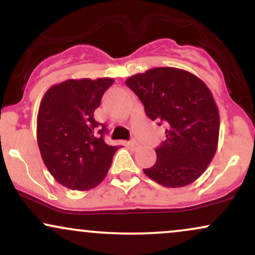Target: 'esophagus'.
Returning a JSON list of instances; mask_svg holds the SVG:
<instances>
[{
  "mask_svg": "<svg viewBox=\"0 0 255 255\" xmlns=\"http://www.w3.org/2000/svg\"><path fill=\"white\" fill-rule=\"evenodd\" d=\"M128 146H129L131 150H136V148L139 147V142H137L136 140H130V141L128 142Z\"/></svg>",
  "mask_w": 255,
  "mask_h": 255,
  "instance_id": "1",
  "label": "esophagus"
}]
</instances>
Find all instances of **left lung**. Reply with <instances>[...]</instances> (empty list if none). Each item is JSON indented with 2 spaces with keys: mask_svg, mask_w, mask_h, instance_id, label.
Listing matches in <instances>:
<instances>
[{
  "mask_svg": "<svg viewBox=\"0 0 255 255\" xmlns=\"http://www.w3.org/2000/svg\"><path fill=\"white\" fill-rule=\"evenodd\" d=\"M126 85L152 121L166 125V139L156 148L154 165L144 169L146 176L170 188L194 182L218 146L219 113L211 91L197 75L174 67L139 73Z\"/></svg>",
  "mask_w": 255,
  "mask_h": 255,
  "instance_id": "1",
  "label": "left lung"
}]
</instances>
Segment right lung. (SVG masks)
Listing matches in <instances>:
<instances>
[{
  "mask_svg": "<svg viewBox=\"0 0 255 255\" xmlns=\"http://www.w3.org/2000/svg\"><path fill=\"white\" fill-rule=\"evenodd\" d=\"M114 79H69L51 86L40 102L37 141L55 180L73 191H89L107 176L119 146L105 144L107 128L95 110Z\"/></svg>",
  "mask_w": 255,
  "mask_h": 255,
  "instance_id": "add662e5",
  "label": "right lung"
}]
</instances>
